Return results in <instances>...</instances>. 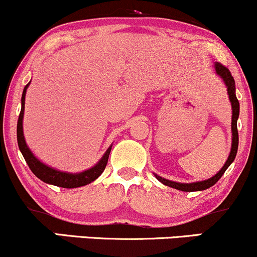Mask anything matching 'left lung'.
Returning <instances> with one entry per match:
<instances>
[{"label": "left lung", "mask_w": 257, "mask_h": 257, "mask_svg": "<svg viewBox=\"0 0 257 257\" xmlns=\"http://www.w3.org/2000/svg\"><path fill=\"white\" fill-rule=\"evenodd\" d=\"M215 71L216 75L222 79L223 83H225L227 88V94H228V99L231 101L232 105V123H231V131H232V145H231V152H229L228 158L223 164V167L217 172L213 178L208 180H203V181H197V182H191V184H184V182H176L172 181V180H168L162 178V176L155 174L156 179L158 181H161L162 184L169 186V187L176 188L179 191H184V192H194V191H203L206 188L211 187V186L216 184L219 181L221 176L223 175V173L226 172V169L228 168L234 161L235 155L238 151V129H237V120L239 117V101H238L237 96H235V83L234 79H233L231 72L227 67L221 65L220 63H215Z\"/></svg>", "instance_id": "8db88e82"}]
</instances>
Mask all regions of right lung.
<instances>
[{
	"label": "right lung",
	"instance_id": "add662e5",
	"mask_svg": "<svg viewBox=\"0 0 257 257\" xmlns=\"http://www.w3.org/2000/svg\"><path fill=\"white\" fill-rule=\"evenodd\" d=\"M30 82L25 85L24 90H23L22 95V110H20L19 118H18V124H17V139H18V146H19L20 152H22L23 157L28 163L29 168L31 169V172L37 176L38 179L42 180L43 182L49 185L59 186V187L64 188H76L81 187V186H85L90 182H93L94 180H96L101 175L102 172L105 170L106 164H107L108 156H110L112 145L106 150L100 161L95 164L94 167L89 168V169L83 170L81 173H67L63 172V170L54 169V168L47 166V164L42 163V162L38 159L34 153L31 152V150L29 149V146L26 145V141L24 138V131H23V118H24V108H25V95L26 90H28Z\"/></svg>",
	"mask_w": 257,
	"mask_h": 257
}]
</instances>
